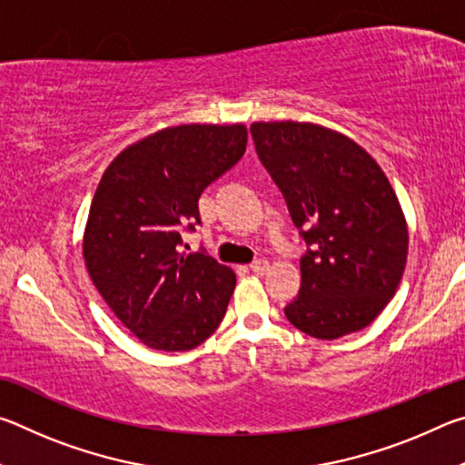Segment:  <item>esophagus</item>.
Returning <instances> with one entry per match:
<instances>
[{"instance_id": "esophagus-1", "label": "esophagus", "mask_w": 465, "mask_h": 465, "mask_svg": "<svg viewBox=\"0 0 465 465\" xmlns=\"http://www.w3.org/2000/svg\"><path fill=\"white\" fill-rule=\"evenodd\" d=\"M269 269H271V264H269V261H264V258H258V261H254V262L250 264V271L256 272V274L269 272Z\"/></svg>"}]
</instances>
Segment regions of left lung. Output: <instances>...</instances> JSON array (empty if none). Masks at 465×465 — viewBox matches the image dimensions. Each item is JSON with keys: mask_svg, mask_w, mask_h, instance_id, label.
<instances>
[{"mask_svg": "<svg viewBox=\"0 0 465 465\" xmlns=\"http://www.w3.org/2000/svg\"><path fill=\"white\" fill-rule=\"evenodd\" d=\"M250 133L308 243L287 320L322 341L363 330L396 293L408 256L390 180L363 147L320 124L254 123Z\"/></svg>", "mask_w": 465, "mask_h": 465, "instance_id": "1", "label": "left lung"}]
</instances>
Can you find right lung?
I'll use <instances>...</instances> for the list:
<instances>
[{
  "mask_svg": "<svg viewBox=\"0 0 465 465\" xmlns=\"http://www.w3.org/2000/svg\"><path fill=\"white\" fill-rule=\"evenodd\" d=\"M243 124H180L129 145L102 174L84 233L90 279L155 351H191L222 324L235 272L183 248L199 196L246 152Z\"/></svg>",
  "mask_w": 465,
  "mask_h": 465,
  "instance_id": "obj_1",
  "label": "right lung"
}]
</instances>
